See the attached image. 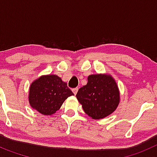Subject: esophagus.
I'll use <instances>...</instances> for the list:
<instances>
[{
    "label": "esophagus",
    "instance_id": "34e87169",
    "mask_svg": "<svg viewBox=\"0 0 157 157\" xmlns=\"http://www.w3.org/2000/svg\"><path fill=\"white\" fill-rule=\"evenodd\" d=\"M78 90V88H77V87H76V88H74V89H72V92L74 93V94H77Z\"/></svg>",
    "mask_w": 157,
    "mask_h": 157
}]
</instances>
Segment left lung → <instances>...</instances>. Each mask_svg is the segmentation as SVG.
Returning a JSON list of instances; mask_svg holds the SVG:
<instances>
[{"mask_svg": "<svg viewBox=\"0 0 157 157\" xmlns=\"http://www.w3.org/2000/svg\"><path fill=\"white\" fill-rule=\"evenodd\" d=\"M76 98L89 116L100 120L116 110L120 102V92L110 75H91L86 85L78 90Z\"/></svg>", "mask_w": 157, "mask_h": 157, "instance_id": "8db88e82", "label": "left lung"}]
</instances>
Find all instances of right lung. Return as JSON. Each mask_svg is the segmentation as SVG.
Listing matches in <instances>:
<instances>
[{
    "label": "right lung",
    "mask_w": 157,
    "mask_h": 157,
    "mask_svg": "<svg viewBox=\"0 0 157 157\" xmlns=\"http://www.w3.org/2000/svg\"><path fill=\"white\" fill-rule=\"evenodd\" d=\"M74 95L67 83L57 75L41 76L30 87L29 102L33 109L42 115L53 114L67 98Z\"/></svg>",
    "instance_id": "right-lung-1"
}]
</instances>
